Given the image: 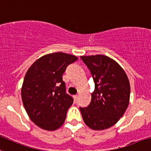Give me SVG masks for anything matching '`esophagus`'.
<instances>
[{"instance_id":"1","label":"esophagus","mask_w":151,"mask_h":151,"mask_svg":"<svg viewBox=\"0 0 151 151\" xmlns=\"http://www.w3.org/2000/svg\"><path fill=\"white\" fill-rule=\"evenodd\" d=\"M78 95H75V96H74V101H75V102H77V100H78Z\"/></svg>"}]
</instances>
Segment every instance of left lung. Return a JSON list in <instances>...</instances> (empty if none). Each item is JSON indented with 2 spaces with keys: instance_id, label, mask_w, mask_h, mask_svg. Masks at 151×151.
I'll return each mask as SVG.
<instances>
[{
  "instance_id": "1",
  "label": "left lung",
  "mask_w": 151,
  "mask_h": 151,
  "mask_svg": "<svg viewBox=\"0 0 151 151\" xmlns=\"http://www.w3.org/2000/svg\"><path fill=\"white\" fill-rule=\"evenodd\" d=\"M95 84L91 101L81 108L87 126L101 131L111 128L123 116L129 104L131 87L128 77L115 60L102 55L81 56Z\"/></svg>"
}]
</instances>
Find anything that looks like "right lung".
<instances>
[{
    "instance_id": "add662e5",
    "label": "right lung",
    "mask_w": 151,
    "mask_h": 151,
    "mask_svg": "<svg viewBox=\"0 0 151 151\" xmlns=\"http://www.w3.org/2000/svg\"><path fill=\"white\" fill-rule=\"evenodd\" d=\"M78 58L63 52L37 60L28 69L21 88L23 106L31 120L46 131H55L65 122L73 98L65 91L63 74Z\"/></svg>"
}]
</instances>
